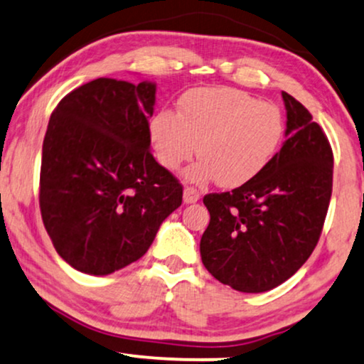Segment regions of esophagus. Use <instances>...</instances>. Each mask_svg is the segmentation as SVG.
<instances>
[{"instance_id": "esophagus-1", "label": "esophagus", "mask_w": 364, "mask_h": 364, "mask_svg": "<svg viewBox=\"0 0 364 364\" xmlns=\"http://www.w3.org/2000/svg\"><path fill=\"white\" fill-rule=\"evenodd\" d=\"M198 200H200V193H198L195 188L186 186L185 191H183V201H185L186 205H191V203H196Z\"/></svg>"}]
</instances>
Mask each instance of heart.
I'll use <instances>...</instances> for the list:
<instances>
[{"mask_svg": "<svg viewBox=\"0 0 364 364\" xmlns=\"http://www.w3.org/2000/svg\"><path fill=\"white\" fill-rule=\"evenodd\" d=\"M277 105L259 102L230 87L188 90L176 116L159 110L149 122L151 144L161 166L176 169L196 153L200 161L185 176L191 183L216 179L223 188L252 181L269 166L284 139Z\"/></svg>", "mask_w": 364, "mask_h": 364, "instance_id": "b5f03b06", "label": "heart"}]
</instances>
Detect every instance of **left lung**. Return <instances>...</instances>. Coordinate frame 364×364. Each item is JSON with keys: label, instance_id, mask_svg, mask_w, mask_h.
Returning <instances> with one entry per match:
<instances>
[{"label": "left lung", "instance_id": "obj_1", "mask_svg": "<svg viewBox=\"0 0 364 364\" xmlns=\"http://www.w3.org/2000/svg\"><path fill=\"white\" fill-rule=\"evenodd\" d=\"M285 141L259 176L203 198L210 225L201 260L240 292L277 287L306 264L319 240L333 191V151L304 105L282 92Z\"/></svg>", "mask_w": 364, "mask_h": 364}]
</instances>
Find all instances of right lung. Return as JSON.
Instances as JSON below:
<instances>
[{
  "mask_svg": "<svg viewBox=\"0 0 364 364\" xmlns=\"http://www.w3.org/2000/svg\"><path fill=\"white\" fill-rule=\"evenodd\" d=\"M156 84L95 79L55 107L43 139L40 210L57 254L107 275L139 260L183 186L151 154Z\"/></svg>",
  "mask_w": 364,
  "mask_h": 364,
  "instance_id": "add662e5",
  "label": "right lung"
}]
</instances>
